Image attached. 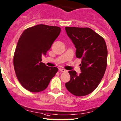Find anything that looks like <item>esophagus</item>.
Wrapping results in <instances>:
<instances>
[{"label": "esophagus", "mask_w": 121, "mask_h": 121, "mask_svg": "<svg viewBox=\"0 0 121 121\" xmlns=\"http://www.w3.org/2000/svg\"><path fill=\"white\" fill-rule=\"evenodd\" d=\"M59 70L60 72H62V73H65V72L66 71V69H64V68H59Z\"/></svg>", "instance_id": "esophagus-1"}]
</instances>
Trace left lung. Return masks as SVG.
Segmentation results:
<instances>
[{
    "mask_svg": "<svg viewBox=\"0 0 121 121\" xmlns=\"http://www.w3.org/2000/svg\"><path fill=\"white\" fill-rule=\"evenodd\" d=\"M65 30L76 48V56L82 59V73L69 71L67 90L77 97L92 92L104 75L107 64V48L104 39L89 27H66Z\"/></svg>",
    "mask_w": 121,
    "mask_h": 121,
    "instance_id": "8db88e82",
    "label": "left lung"
}]
</instances>
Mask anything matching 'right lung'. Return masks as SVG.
Segmentation results:
<instances>
[{"label":"right lung","mask_w":121,"mask_h":121,"mask_svg":"<svg viewBox=\"0 0 121 121\" xmlns=\"http://www.w3.org/2000/svg\"><path fill=\"white\" fill-rule=\"evenodd\" d=\"M60 28L57 26L38 24L26 29L20 37L13 59L18 80L31 92H39L47 88L51 79L58 71L41 62L52 44L58 37Z\"/></svg>","instance_id":"obj_1"}]
</instances>
